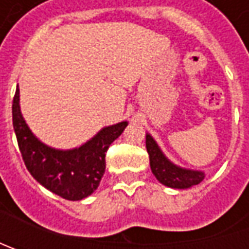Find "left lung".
I'll use <instances>...</instances> for the list:
<instances>
[{
  "label": "left lung",
  "instance_id": "8db88e82",
  "mask_svg": "<svg viewBox=\"0 0 249 249\" xmlns=\"http://www.w3.org/2000/svg\"><path fill=\"white\" fill-rule=\"evenodd\" d=\"M145 147L149 155V165L154 176L158 178L159 183L170 188H190V187L199 184L205 173L201 170H191L175 165L165 157L160 151L157 141L147 134Z\"/></svg>",
  "mask_w": 249,
  "mask_h": 249
}]
</instances>
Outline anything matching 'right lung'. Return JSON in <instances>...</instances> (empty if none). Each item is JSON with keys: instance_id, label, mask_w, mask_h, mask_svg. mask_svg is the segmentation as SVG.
<instances>
[{"instance_id": "1", "label": "right lung", "mask_w": 249, "mask_h": 249, "mask_svg": "<svg viewBox=\"0 0 249 249\" xmlns=\"http://www.w3.org/2000/svg\"><path fill=\"white\" fill-rule=\"evenodd\" d=\"M12 120L18 145L30 175L47 190L69 201H80L97 190L105 173V152L127 126V122H120L104 127L79 148H51L26 124L19 105V89L12 102Z\"/></svg>"}]
</instances>
